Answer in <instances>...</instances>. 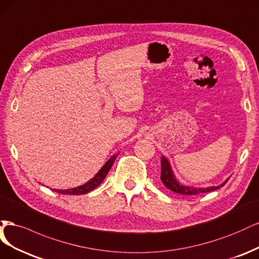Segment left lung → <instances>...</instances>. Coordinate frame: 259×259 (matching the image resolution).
I'll list each match as a JSON object with an SVG mask.
<instances>
[{
	"label": "left lung",
	"mask_w": 259,
	"mask_h": 259,
	"mask_svg": "<svg viewBox=\"0 0 259 259\" xmlns=\"http://www.w3.org/2000/svg\"><path fill=\"white\" fill-rule=\"evenodd\" d=\"M160 179L166 188H169L170 190L174 191V193L180 194V195H184V196H194V195H198V194L208 193V191H213L215 189H219L220 187L224 186L228 181L227 180L221 186H215V187L213 186V187H207V188H193V187L180 185V183L174 178L172 170L170 168L169 161L166 160L164 157L161 158V177H160Z\"/></svg>",
	"instance_id": "1"
}]
</instances>
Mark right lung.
<instances>
[{
    "label": "right lung",
    "instance_id": "1",
    "mask_svg": "<svg viewBox=\"0 0 259 259\" xmlns=\"http://www.w3.org/2000/svg\"><path fill=\"white\" fill-rule=\"evenodd\" d=\"M116 157H117V155L113 156L111 159L103 165V168L96 174V177L94 179H91L89 182H87L86 184L78 186L76 188H71V189H66V190H55V189L54 190L57 191V193L63 194V195H84V194L89 193V191L97 188L103 182V180L106 177V174L108 173V171L111 170L112 165L116 159Z\"/></svg>",
    "mask_w": 259,
    "mask_h": 259
}]
</instances>
